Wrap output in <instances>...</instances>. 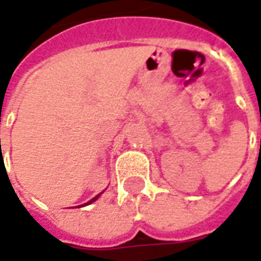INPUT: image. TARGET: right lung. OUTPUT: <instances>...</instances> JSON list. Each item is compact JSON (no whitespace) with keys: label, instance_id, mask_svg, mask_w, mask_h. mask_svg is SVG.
<instances>
[{"label":"right lung","instance_id":"obj_1","mask_svg":"<svg viewBox=\"0 0 261 261\" xmlns=\"http://www.w3.org/2000/svg\"><path fill=\"white\" fill-rule=\"evenodd\" d=\"M102 193H103V192H102ZM102 193H99V194H97V196H95V197H93V198H92V200H89V201L86 202V204H82V205H88V204H91V202L96 201L97 198H99V197H100V194H102ZM82 205H80V207H82Z\"/></svg>","mask_w":261,"mask_h":261}]
</instances>
